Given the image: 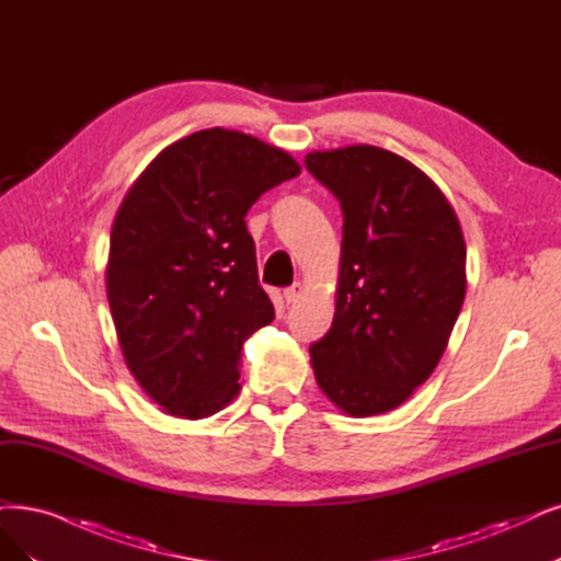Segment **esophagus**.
I'll list each match as a JSON object with an SVG mask.
<instances>
[{"label":"esophagus","mask_w":561,"mask_h":561,"mask_svg":"<svg viewBox=\"0 0 561 561\" xmlns=\"http://www.w3.org/2000/svg\"><path fill=\"white\" fill-rule=\"evenodd\" d=\"M302 296V284L300 282H296V284H291L284 291V298H286V302H296L298 298Z\"/></svg>","instance_id":"34e87169"}]
</instances>
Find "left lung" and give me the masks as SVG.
I'll return each instance as SVG.
<instances>
[{"label": "left lung", "instance_id": "left-lung-1", "mask_svg": "<svg viewBox=\"0 0 561 561\" xmlns=\"http://www.w3.org/2000/svg\"><path fill=\"white\" fill-rule=\"evenodd\" d=\"M342 205L337 309L309 344L319 388L351 416L402 404L437 367L467 288V247L446 196L375 145L305 157Z\"/></svg>", "mask_w": 561, "mask_h": 561}]
</instances>
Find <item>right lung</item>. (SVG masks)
<instances>
[{
	"label": "right lung",
	"mask_w": 561,
	"mask_h": 561,
	"mask_svg": "<svg viewBox=\"0 0 561 561\" xmlns=\"http://www.w3.org/2000/svg\"><path fill=\"white\" fill-rule=\"evenodd\" d=\"M296 175L284 150L215 127L165 148L122 201L111 314L131 375L171 416H213L238 396L242 344L275 319L244 217Z\"/></svg>",
	"instance_id": "1"
}]
</instances>
